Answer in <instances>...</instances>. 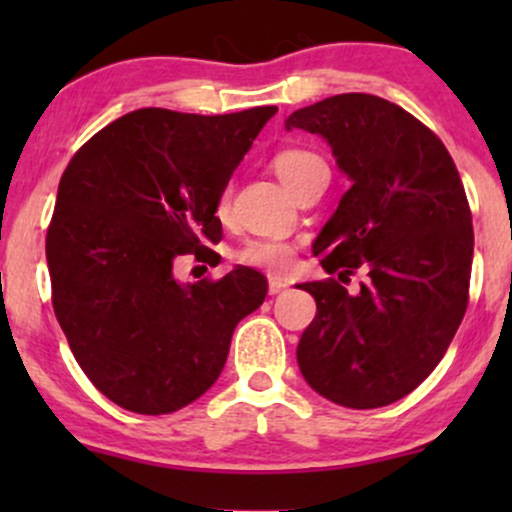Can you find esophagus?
Segmentation results:
<instances>
[{
  "mask_svg": "<svg viewBox=\"0 0 512 512\" xmlns=\"http://www.w3.org/2000/svg\"><path fill=\"white\" fill-rule=\"evenodd\" d=\"M289 289V284H286L284 279H276V276H272V279H269V293H272V296H276V293H281V291H286Z\"/></svg>",
  "mask_w": 512,
  "mask_h": 512,
  "instance_id": "1",
  "label": "esophagus"
}]
</instances>
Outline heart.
<instances>
[{"instance_id":"obj_1","label":"heart","mask_w":512,"mask_h":512,"mask_svg":"<svg viewBox=\"0 0 512 512\" xmlns=\"http://www.w3.org/2000/svg\"><path fill=\"white\" fill-rule=\"evenodd\" d=\"M315 163L322 161L315 154H310V151L289 149L276 154L272 166L279 180L289 190H293V185L303 178L305 170L313 168ZM228 207H231V190L226 187V190H221L219 199H216V216L226 219ZM233 257H236V262L248 264V267L267 269V272H289L293 264V245L281 238H250L233 252Z\"/></svg>"}]
</instances>
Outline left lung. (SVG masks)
I'll use <instances>...</instances> for the list:
<instances>
[{
    "instance_id": "8db88e82",
    "label": "left lung",
    "mask_w": 512,
    "mask_h": 512,
    "mask_svg": "<svg viewBox=\"0 0 512 512\" xmlns=\"http://www.w3.org/2000/svg\"><path fill=\"white\" fill-rule=\"evenodd\" d=\"M320 134L351 187L313 252L339 279L368 272L351 296L310 281L317 303L296 356L305 383L334 404L378 409L419 387L460 327L469 298L472 211L443 142L370 93H342L286 117Z\"/></svg>"
}]
</instances>
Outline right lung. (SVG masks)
<instances>
[{
  "mask_svg": "<svg viewBox=\"0 0 512 512\" xmlns=\"http://www.w3.org/2000/svg\"><path fill=\"white\" fill-rule=\"evenodd\" d=\"M274 113L134 110L62 173L45 240L52 308L76 363L122 409L158 416L202 397L267 296L250 267L180 284L173 262L214 255L216 199Z\"/></svg>",
  "mask_w": 512,
  "mask_h": 512,
  "instance_id": "1",
  "label": "right lung"
}]
</instances>
